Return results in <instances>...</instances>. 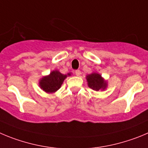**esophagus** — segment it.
Returning a JSON list of instances; mask_svg holds the SVG:
<instances>
[{
  "mask_svg": "<svg viewBox=\"0 0 148 148\" xmlns=\"http://www.w3.org/2000/svg\"><path fill=\"white\" fill-rule=\"evenodd\" d=\"M80 74H81V71H80V70H76L75 71V74L77 76H79L80 75Z\"/></svg>",
  "mask_w": 148,
  "mask_h": 148,
  "instance_id": "1",
  "label": "esophagus"
}]
</instances>
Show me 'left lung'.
<instances>
[{
  "label": "left lung",
  "mask_w": 148,
  "mask_h": 148,
  "mask_svg": "<svg viewBox=\"0 0 148 148\" xmlns=\"http://www.w3.org/2000/svg\"><path fill=\"white\" fill-rule=\"evenodd\" d=\"M87 80L88 82V86L94 90H99L101 89L104 90L107 87V83L103 79L100 74L93 73L87 76Z\"/></svg>",
  "instance_id": "left-lung-1"
}]
</instances>
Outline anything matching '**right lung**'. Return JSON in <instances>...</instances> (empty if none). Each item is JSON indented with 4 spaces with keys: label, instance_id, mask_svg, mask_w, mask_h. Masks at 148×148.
Instances as JSON below:
<instances>
[{
    "label": "right lung",
    "instance_id": "right-lung-1",
    "mask_svg": "<svg viewBox=\"0 0 148 148\" xmlns=\"http://www.w3.org/2000/svg\"><path fill=\"white\" fill-rule=\"evenodd\" d=\"M68 75H71L68 74ZM67 75L62 74L58 71H53L49 76L43 77L40 81V86L47 93H54L61 87Z\"/></svg>",
    "mask_w": 148,
    "mask_h": 148
}]
</instances>
